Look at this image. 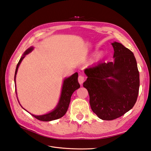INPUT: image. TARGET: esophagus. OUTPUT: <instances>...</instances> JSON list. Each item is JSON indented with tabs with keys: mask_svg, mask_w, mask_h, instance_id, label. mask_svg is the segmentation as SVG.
<instances>
[{
	"mask_svg": "<svg viewBox=\"0 0 151 151\" xmlns=\"http://www.w3.org/2000/svg\"><path fill=\"white\" fill-rule=\"evenodd\" d=\"M85 80V78L84 76H82V75H79L78 76V82L80 85H82Z\"/></svg>",
	"mask_w": 151,
	"mask_h": 151,
	"instance_id": "1",
	"label": "esophagus"
}]
</instances>
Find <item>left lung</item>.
<instances>
[{"instance_id":"left-lung-1","label":"left lung","mask_w":151,"mask_h":151,"mask_svg":"<svg viewBox=\"0 0 151 151\" xmlns=\"http://www.w3.org/2000/svg\"><path fill=\"white\" fill-rule=\"evenodd\" d=\"M113 62H100L85 69L83 87L90 97L93 112L102 120L111 121L130 110L138 95L140 75L133 53L120 42L111 43Z\"/></svg>"}]
</instances>
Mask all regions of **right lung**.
<instances>
[{
	"instance_id": "obj_1",
	"label": "right lung",
	"mask_w": 151,
	"mask_h": 151,
	"mask_svg": "<svg viewBox=\"0 0 151 151\" xmlns=\"http://www.w3.org/2000/svg\"><path fill=\"white\" fill-rule=\"evenodd\" d=\"M33 50H34V47H32V46H31V47H30L24 53V54H23V55L20 58V59L19 60L18 63L17 65L16 71H15V74H14L15 92H16V94H17L16 75L17 74L19 65H20V63H22V60L24 59V57L27 55V54L31 52ZM78 73H75L73 75H72L71 76L64 79L63 86H62V91H61V94L59 98V101L58 102L56 107L52 111H51L49 113H47L44 115H36L31 114H31L34 117H35L36 119L40 120V121H53V120H56L59 118H61L62 117H63V116L65 114V113H66V111L68 109L69 103H70V101H71V97L73 93L80 87V84L78 82ZM23 109H24V108H23Z\"/></svg>"
}]
</instances>
